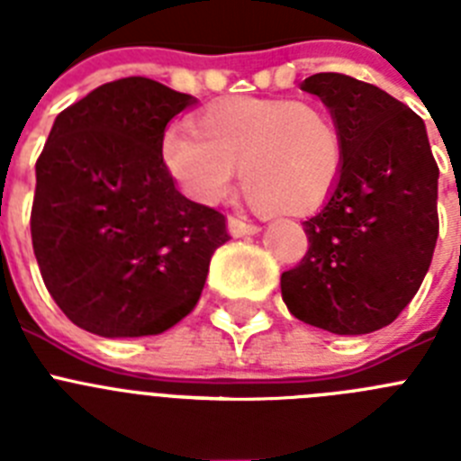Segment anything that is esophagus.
Masks as SVG:
<instances>
[{
    "label": "esophagus",
    "instance_id": "1",
    "mask_svg": "<svg viewBox=\"0 0 461 461\" xmlns=\"http://www.w3.org/2000/svg\"><path fill=\"white\" fill-rule=\"evenodd\" d=\"M258 230L260 228L249 221H242V219H235V217L228 219V233L233 235V238H247V235H256Z\"/></svg>",
    "mask_w": 461,
    "mask_h": 461
}]
</instances>
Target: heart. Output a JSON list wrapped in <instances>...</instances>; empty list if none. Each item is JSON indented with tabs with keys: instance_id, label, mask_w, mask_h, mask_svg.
<instances>
[{
	"instance_id": "1",
	"label": "heart",
	"mask_w": 461,
	"mask_h": 461,
	"mask_svg": "<svg viewBox=\"0 0 461 461\" xmlns=\"http://www.w3.org/2000/svg\"><path fill=\"white\" fill-rule=\"evenodd\" d=\"M344 133L313 101L233 96L205 108L194 129L164 138V164L191 201L217 205L240 182L260 212L304 217L325 205L344 170Z\"/></svg>"
}]
</instances>
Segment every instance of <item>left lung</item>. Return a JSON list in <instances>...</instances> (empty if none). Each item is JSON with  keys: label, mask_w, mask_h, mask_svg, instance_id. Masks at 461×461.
<instances>
[{"label": "left lung", "mask_w": 461, "mask_h": 461, "mask_svg": "<svg viewBox=\"0 0 461 461\" xmlns=\"http://www.w3.org/2000/svg\"><path fill=\"white\" fill-rule=\"evenodd\" d=\"M344 133L335 191L303 223L309 249L281 275L295 319L335 335L393 323L420 288L438 238V166L425 122L376 85L316 73L303 83Z\"/></svg>", "instance_id": "left-lung-1"}]
</instances>
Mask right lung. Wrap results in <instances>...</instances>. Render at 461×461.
<instances>
[{
    "label": "right lung",
    "mask_w": 461,
    "mask_h": 461,
    "mask_svg": "<svg viewBox=\"0 0 461 461\" xmlns=\"http://www.w3.org/2000/svg\"><path fill=\"white\" fill-rule=\"evenodd\" d=\"M198 104L149 78L59 113L36 161L32 244L52 300L92 335L148 337L195 307L226 219L175 189L168 122Z\"/></svg>",
    "instance_id": "right-lung-1"
}]
</instances>
